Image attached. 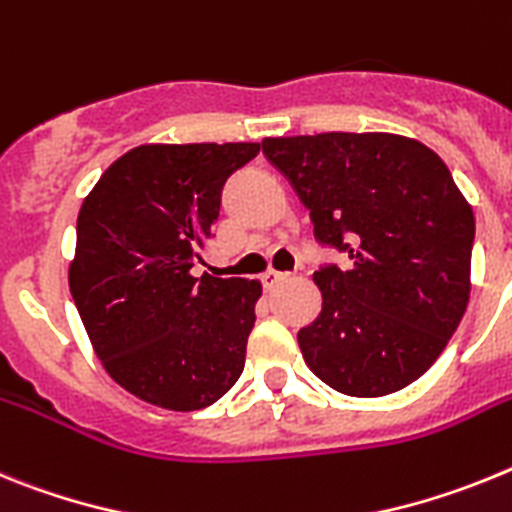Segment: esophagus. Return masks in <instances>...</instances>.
Segmentation results:
<instances>
[{"label": "esophagus", "mask_w": 512, "mask_h": 512, "mask_svg": "<svg viewBox=\"0 0 512 512\" xmlns=\"http://www.w3.org/2000/svg\"><path fill=\"white\" fill-rule=\"evenodd\" d=\"M288 273H278V270H265L262 273V286H265V291H270V288H275L281 281H286Z\"/></svg>", "instance_id": "1"}]
</instances>
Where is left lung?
<instances>
[{"label":"left lung","instance_id":"8db88e82","mask_svg":"<svg viewBox=\"0 0 512 512\" xmlns=\"http://www.w3.org/2000/svg\"><path fill=\"white\" fill-rule=\"evenodd\" d=\"M311 211L319 242L348 252L322 268V311L299 330L306 366L348 397H384L428 371L471 291L474 211L446 162L397 133L262 141Z\"/></svg>","mask_w":512,"mask_h":512}]
</instances>
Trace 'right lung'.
I'll list each match as a JSON object with an SVG mask.
<instances>
[{
  "label": "right lung",
  "mask_w": 512,
  "mask_h": 512,
  "mask_svg": "<svg viewBox=\"0 0 512 512\" xmlns=\"http://www.w3.org/2000/svg\"><path fill=\"white\" fill-rule=\"evenodd\" d=\"M260 144H141L84 198L69 288L115 384L154 407L203 410L237 384L260 281L190 270L226 177Z\"/></svg>",
  "instance_id": "obj_1"
}]
</instances>
